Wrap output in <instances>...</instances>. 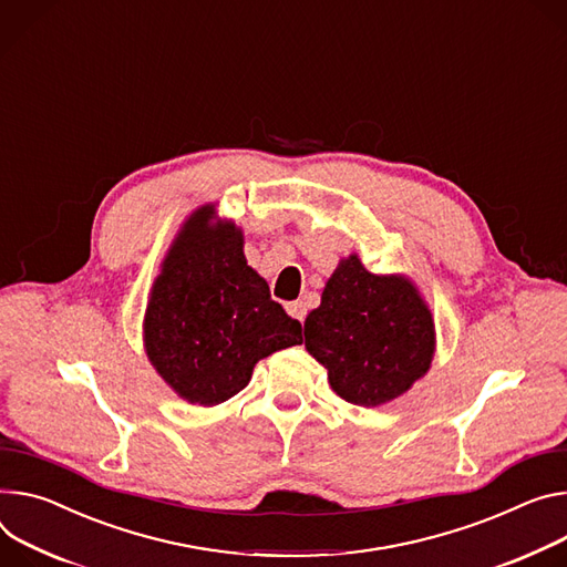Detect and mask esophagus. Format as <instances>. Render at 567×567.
Segmentation results:
<instances>
[{"label":"esophagus","instance_id":"34e87169","mask_svg":"<svg viewBox=\"0 0 567 567\" xmlns=\"http://www.w3.org/2000/svg\"><path fill=\"white\" fill-rule=\"evenodd\" d=\"M287 312H289L293 319H298V321L302 323V321H305V317H307V305H305L302 300L289 302V305H287Z\"/></svg>","mask_w":567,"mask_h":567}]
</instances>
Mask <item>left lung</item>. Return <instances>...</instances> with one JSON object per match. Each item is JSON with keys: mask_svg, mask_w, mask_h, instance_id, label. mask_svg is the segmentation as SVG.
Listing matches in <instances>:
<instances>
[{"mask_svg": "<svg viewBox=\"0 0 567 567\" xmlns=\"http://www.w3.org/2000/svg\"><path fill=\"white\" fill-rule=\"evenodd\" d=\"M305 348L346 402L378 406L427 373L434 321L409 280L373 276L350 255L305 321Z\"/></svg>", "mask_w": 567, "mask_h": 567, "instance_id": "left-lung-1", "label": "left lung"}]
</instances>
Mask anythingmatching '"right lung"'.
I'll return each mask as SVG.
<instances>
[{
	"instance_id": "add662e5",
	"label": "right lung",
	"mask_w": 567,
	"mask_h": 567,
	"mask_svg": "<svg viewBox=\"0 0 567 567\" xmlns=\"http://www.w3.org/2000/svg\"><path fill=\"white\" fill-rule=\"evenodd\" d=\"M200 208L174 241L144 317L151 364L187 402L213 406L239 393L262 357L302 341L244 257L241 230L213 228Z\"/></svg>"
}]
</instances>
